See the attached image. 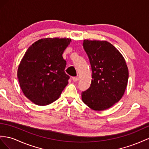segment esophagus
Here are the masks:
<instances>
[{"mask_svg": "<svg viewBox=\"0 0 149 149\" xmlns=\"http://www.w3.org/2000/svg\"><path fill=\"white\" fill-rule=\"evenodd\" d=\"M79 78L78 77H74L72 78V80H73V81H74V82H77L78 80H79Z\"/></svg>", "mask_w": 149, "mask_h": 149, "instance_id": "1", "label": "esophagus"}]
</instances>
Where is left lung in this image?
Instances as JSON below:
<instances>
[{"label":"left lung","instance_id":"1","mask_svg":"<svg viewBox=\"0 0 149 149\" xmlns=\"http://www.w3.org/2000/svg\"><path fill=\"white\" fill-rule=\"evenodd\" d=\"M92 67L91 87L82 92L83 102L101 111L111 107L124 95L129 79L125 58L115 47L105 40H84Z\"/></svg>","mask_w":149,"mask_h":149}]
</instances>
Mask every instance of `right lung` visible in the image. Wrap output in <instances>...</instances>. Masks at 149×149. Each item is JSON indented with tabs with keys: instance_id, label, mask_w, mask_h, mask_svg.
Returning <instances> with one entry per match:
<instances>
[{
	"instance_id": "add662e5",
	"label": "right lung",
	"mask_w": 149,
	"mask_h": 149,
	"mask_svg": "<svg viewBox=\"0 0 149 149\" xmlns=\"http://www.w3.org/2000/svg\"><path fill=\"white\" fill-rule=\"evenodd\" d=\"M70 42L69 38H44L35 42L25 53L17 78L24 95L33 104H52L69 83L62 54Z\"/></svg>"
}]
</instances>
